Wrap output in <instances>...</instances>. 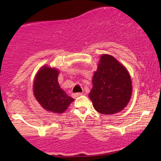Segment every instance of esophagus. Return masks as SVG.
Returning <instances> with one entry per match:
<instances>
[{
	"mask_svg": "<svg viewBox=\"0 0 161 161\" xmlns=\"http://www.w3.org/2000/svg\"><path fill=\"white\" fill-rule=\"evenodd\" d=\"M82 93H76V94H73V97H80V96H81L82 95Z\"/></svg>",
	"mask_w": 161,
	"mask_h": 161,
	"instance_id": "esophagus-1",
	"label": "esophagus"
}]
</instances>
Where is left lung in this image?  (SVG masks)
I'll list each match as a JSON object with an SVG mask.
<instances>
[{"instance_id": "obj_1", "label": "left lung", "mask_w": 161, "mask_h": 161, "mask_svg": "<svg viewBox=\"0 0 161 161\" xmlns=\"http://www.w3.org/2000/svg\"><path fill=\"white\" fill-rule=\"evenodd\" d=\"M89 94L94 109L103 114H114L126 107L131 98L132 82L126 68L111 55L103 54L92 78Z\"/></svg>"}]
</instances>
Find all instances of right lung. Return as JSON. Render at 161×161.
<instances>
[{
	"instance_id": "right-lung-1",
	"label": "right lung",
	"mask_w": 161,
	"mask_h": 161,
	"mask_svg": "<svg viewBox=\"0 0 161 161\" xmlns=\"http://www.w3.org/2000/svg\"><path fill=\"white\" fill-rule=\"evenodd\" d=\"M58 74L56 68L44 66L37 72L33 85L36 100L43 108L55 114L64 113L74 100L61 89Z\"/></svg>"
}]
</instances>
